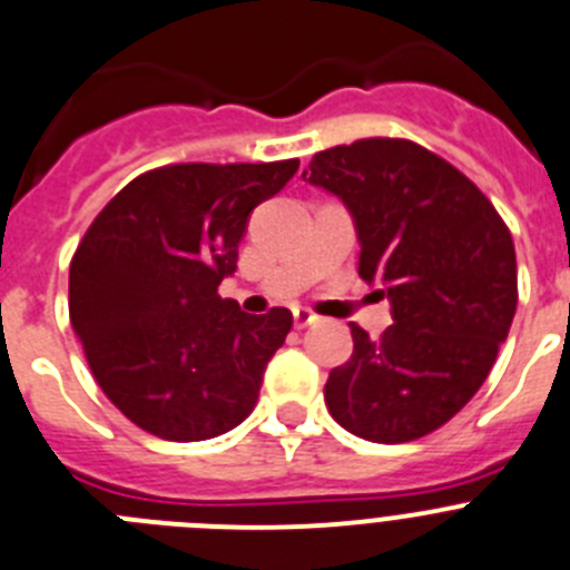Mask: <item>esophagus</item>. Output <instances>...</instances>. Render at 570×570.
<instances>
[{
  "instance_id": "34e87169",
  "label": "esophagus",
  "mask_w": 570,
  "mask_h": 570,
  "mask_svg": "<svg viewBox=\"0 0 570 570\" xmlns=\"http://www.w3.org/2000/svg\"><path fill=\"white\" fill-rule=\"evenodd\" d=\"M316 322V314L311 308H294V325L296 328H308V325H314Z\"/></svg>"
}]
</instances>
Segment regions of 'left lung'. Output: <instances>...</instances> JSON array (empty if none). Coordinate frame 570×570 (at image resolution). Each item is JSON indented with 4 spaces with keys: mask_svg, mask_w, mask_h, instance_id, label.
Segmentation results:
<instances>
[{
    "mask_svg": "<svg viewBox=\"0 0 570 570\" xmlns=\"http://www.w3.org/2000/svg\"><path fill=\"white\" fill-rule=\"evenodd\" d=\"M347 205L360 276L380 282L394 325L325 382V405L371 442H411L460 414L511 331L517 254L502 216L462 170L411 139H360L320 150L302 174Z\"/></svg>",
    "mask_w": 570,
    "mask_h": 570,
    "instance_id": "8db88e82",
    "label": "left lung"
}]
</instances>
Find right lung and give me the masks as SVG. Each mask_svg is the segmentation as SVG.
Instances as JSON below:
<instances>
[{
  "label": "right lung",
  "instance_id": "obj_1",
  "mask_svg": "<svg viewBox=\"0 0 570 570\" xmlns=\"http://www.w3.org/2000/svg\"><path fill=\"white\" fill-rule=\"evenodd\" d=\"M299 159L183 163L139 174L99 210L70 259L68 311L90 374L134 425L199 442L254 411L294 316H250L216 294L250 210Z\"/></svg>",
  "mask_w": 570,
  "mask_h": 570
}]
</instances>
